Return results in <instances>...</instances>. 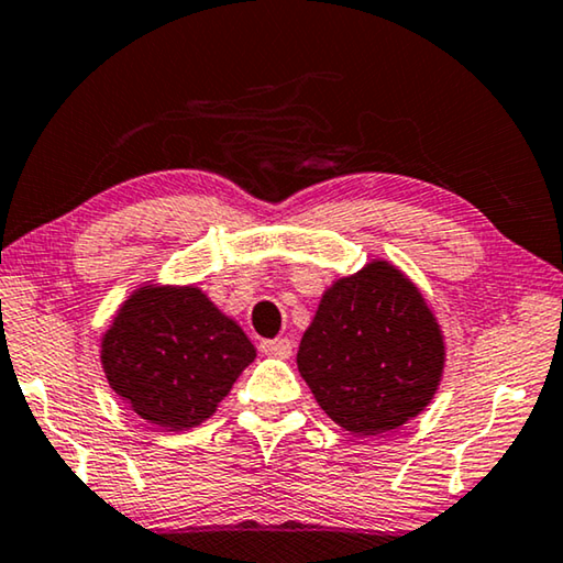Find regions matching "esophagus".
<instances>
[{"label": "esophagus", "instance_id": "1", "mask_svg": "<svg viewBox=\"0 0 563 563\" xmlns=\"http://www.w3.org/2000/svg\"><path fill=\"white\" fill-rule=\"evenodd\" d=\"M261 351L265 355H271V358H290L292 355V343L288 338H273V341H263L261 343Z\"/></svg>", "mask_w": 563, "mask_h": 563}]
</instances>
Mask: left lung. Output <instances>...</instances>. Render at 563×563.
I'll return each instance as SVG.
<instances>
[{"label":"left lung","instance_id":"1","mask_svg":"<svg viewBox=\"0 0 563 563\" xmlns=\"http://www.w3.org/2000/svg\"><path fill=\"white\" fill-rule=\"evenodd\" d=\"M443 355L441 328L421 292L378 261L325 292L300 341L298 371L338 426L376 435L428 406Z\"/></svg>","mask_w":563,"mask_h":563}]
</instances>
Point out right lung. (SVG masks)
I'll return each instance as SVG.
<instances>
[{
  "instance_id": "right-lung-1",
  "label": "right lung",
  "mask_w": 563,
  "mask_h": 563,
  "mask_svg": "<svg viewBox=\"0 0 563 563\" xmlns=\"http://www.w3.org/2000/svg\"><path fill=\"white\" fill-rule=\"evenodd\" d=\"M255 347L198 288L137 290L102 341L112 390L150 423L185 431L216 413Z\"/></svg>"
}]
</instances>
